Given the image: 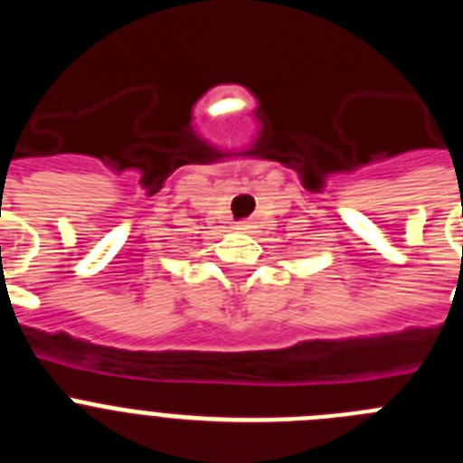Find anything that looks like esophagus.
I'll use <instances>...</instances> for the list:
<instances>
[{"label":"esophagus","mask_w":463,"mask_h":463,"mask_svg":"<svg viewBox=\"0 0 463 463\" xmlns=\"http://www.w3.org/2000/svg\"><path fill=\"white\" fill-rule=\"evenodd\" d=\"M239 229H248V224H243V222H241V224H239Z\"/></svg>","instance_id":"esophagus-1"}]
</instances>
